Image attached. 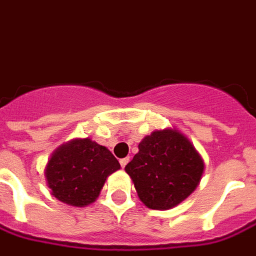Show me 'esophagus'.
<instances>
[{"label": "esophagus", "instance_id": "esophagus-1", "mask_svg": "<svg viewBox=\"0 0 256 256\" xmlns=\"http://www.w3.org/2000/svg\"><path fill=\"white\" fill-rule=\"evenodd\" d=\"M128 163H130V158H124L120 160V164H121V167H122V168H124L125 166L128 164Z\"/></svg>", "mask_w": 256, "mask_h": 256}]
</instances>
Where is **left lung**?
Returning <instances> with one entry per match:
<instances>
[{
	"mask_svg": "<svg viewBox=\"0 0 256 256\" xmlns=\"http://www.w3.org/2000/svg\"><path fill=\"white\" fill-rule=\"evenodd\" d=\"M204 160L182 134L154 131L139 144V152L125 166L139 199L150 209L178 205L198 186Z\"/></svg>",
	"mask_w": 256,
	"mask_h": 256,
	"instance_id": "left-lung-1",
	"label": "left lung"
}]
</instances>
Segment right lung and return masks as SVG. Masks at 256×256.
I'll return each mask as SVG.
<instances>
[{
    "label": "right lung",
    "instance_id": "add662e5",
    "mask_svg": "<svg viewBox=\"0 0 256 256\" xmlns=\"http://www.w3.org/2000/svg\"><path fill=\"white\" fill-rule=\"evenodd\" d=\"M118 168V160L107 148L90 139H75L54 152L46 178L58 200L84 206L96 200L107 177Z\"/></svg>",
    "mask_w": 256,
    "mask_h": 256
}]
</instances>
